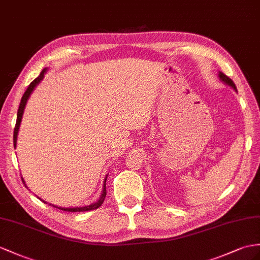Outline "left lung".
<instances>
[{
    "instance_id": "left-lung-1",
    "label": "left lung",
    "mask_w": 260,
    "mask_h": 260,
    "mask_svg": "<svg viewBox=\"0 0 260 260\" xmlns=\"http://www.w3.org/2000/svg\"><path fill=\"white\" fill-rule=\"evenodd\" d=\"M218 77H219V79H220L221 81H224L226 85L231 86L234 90L237 91V89H236V86H235V84H234V81H233L230 77H227V76H226L225 74H223V73H220V72H219V74H218Z\"/></svg>"
}]
</instances>
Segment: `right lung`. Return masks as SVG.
I'll list each match as a JSON object with an SVG mask.
<instances>
[{
	"mask_svg": "<svg viewBox=\"0 0 260 260\" xmlns=\"http://www.w3.org/2000/svg\"><path fill=\"white\" fill-rule=\"evenodd\" d=\"M46 73V68L43 69L42 73L40 74V76L37 78H35L33 81L30 82L28 88L26 89V91L24 92L23 97L21 99V104H20V107H18V111H17V119H16V124H15V128H14V135H13V141H14V147H16V140H17V134H18V129H20V124H21V121H22V117H23V113H24V109H25V106H26V103L27 100L30 96V93L33 92V90L35 89V87L40 84L41 80H43L44 78V74ZM22 181L24 183V185L26 186V184H25V181L23 180L22 178ZM106 181H107V176L105 179V182H104V188H103V194L100 195L99 200L96 202V203H93L91 205H88V206H84V207H72V208H65V207H58V206H54V207H57L59 208V210H62V211H66V212H87V211H92V210H96V208H98L99 206H101V204L104 203L105 201V198H106ZM27 187V186H26ZM44 202V201H43ZM44 203H46V202H44Z\"/></svg>",
	"mask_w": 260,
	"mask_h": 260,
	"instance_id": "1",
	"label": "right lung"
}]
</instances>
